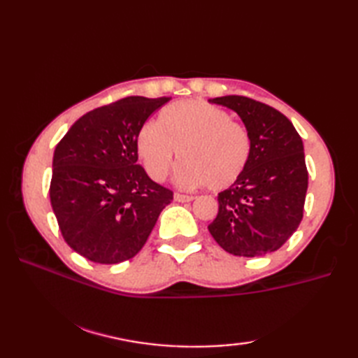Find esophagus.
Listing matches in <instances>:
<instances>
[{"instance_id": "esophagus-1", "label": "esophagus", "mask_w": 358, "mask_h": 358, "mask_svg": "<svg viewBox=\"0 0 358 358\" xmlns=\"http://www.w3.org/2000/svg\"><path fill=\"white\" fill-rule=\"evenodd\" d=\"M173 200L178 201V203H187V201H192L194 196L192 195H185V194H173Z\"/></svg>"}]
</instances>
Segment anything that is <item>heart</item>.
Instances as JSON below:
<instances>
[{"label": "heart", "instance_id": "b5f03b06", "mask_svg": "<svg viewBox=\"0 0 358 358\" xmlns=\"http://www.w3.org/2000/svg\"><path fill=\"white\" fill-rule=\"evenodd\" d=\"M252 150L248 129L231 113L203 100L172 103L136 134V154L154 181H164L175 159L177 183L187 189L231 187L246 171Z\"/></svg>", "mask_w": 358, "mask_h": 358}]
</instances>
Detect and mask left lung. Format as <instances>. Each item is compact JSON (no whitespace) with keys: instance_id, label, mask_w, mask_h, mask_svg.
Listing matches in <instances>:
<instances>
[{"instance_id":"1","label":"left lung","mask_w":358,"mask_h":358,"mask_svg":"<svg viewBox=\"0 0 358 358\" xmlns=\"http://www.w3.org/2000/svg\"><path fill=\"white\" fill-rule=\"evenodd\" d=\"M238 113L252 141L246 171L218 194L208 229L226 252L260 257L280 249L296 231L308 191L305 149L283 113L240 95L210 98Z\"/></svg>"}]
</instances>
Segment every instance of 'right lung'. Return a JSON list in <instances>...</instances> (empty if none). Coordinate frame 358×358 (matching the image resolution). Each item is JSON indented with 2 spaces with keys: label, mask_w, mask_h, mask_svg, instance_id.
Instances as JSON below:
<instances>
[{
  "label": "right lung",
  "mask_w": 358,
  "mask_h": 358,
  "mask_svg": "<svg viewBox=\"0 0 358 358\" xmlns=\"http://www.w3.org/2000/svg\"><path fill=\"white\" fill-rule=\"evenodd\" d=\"M171 96H127L75 121L53 152L50 204L75 252L101 264L140 252L173 199L136 164V134Z\"/></svg>",
  "instance_id": "obj_1"
}]
</instances>
